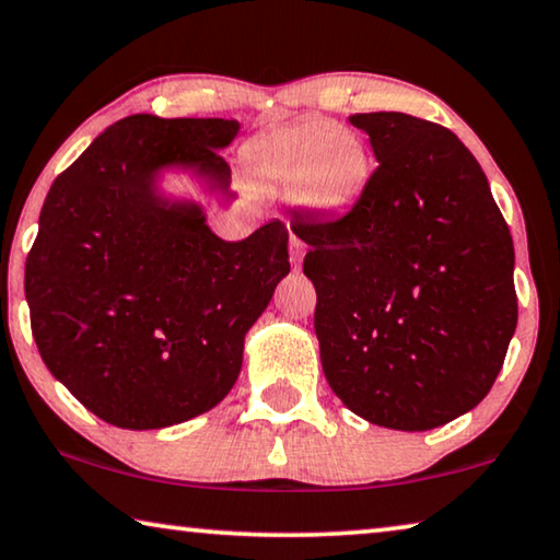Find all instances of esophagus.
Wrapping results in <instances>:
<instances>
[{
	"label": "esophagus",
	"mask_w": 560,
	"mask_h": 560,
	"mask_svg": "<svg viewBox=\"0 0 560 560\" xmlns=\"http://www.w3.org/2000/svg\"><path fill=\"white\" fill-rule=\"evenodd\" d=\"M289 252H291V264H294V269H299V264L306 254V244L301 242L296 234H291V238H289Z\"/></svg>",
	"instance_id": "esophagus-1"
}]
</instances>
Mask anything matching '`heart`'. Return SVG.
Wrapping results in <instances>:
<instances>
[{"instance_id": "1", "label": "heart", "mask_w": 560, "mask_h": 560, "mask_svg": "<svg viewBox=\"0 0 560 560\" xmlns=\"http://www.w3.org/2000/svg\"><path fill=\"white\" fill-rule=\"evenodd\" d=\"M244 162L266 191H291L312 214H339L366 189L369 149L357 131L331 121L271 127L244 147Z\"/></svg>"}]
</instances>
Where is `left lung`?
Masks as SVG:
<instances>
[{"mask_svg": "<svg viewBox=\"0 0 560 560\" xmlns=\"http://www.w3.org/2000/svg\"><path fill=\"white\" fill-rule=\"evenodd\" d=\"M378 166L339 219L291 224L308 244L328 386L361 419L429 431L491 392L518 322L513 238L481 164L441 124L349 117Z\"/></svg>", "mask_w": 560, "mask_h": 560, "instance_id": "1", "label": "left lung"}]
</instances>
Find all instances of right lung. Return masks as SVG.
<instances>
[{
    "label": "right lung",
    "mask_w": 560,
    "mask_h": 560,
    "mask_svg": "<svg viewBox=\"0 0 560 560\" xmlns=\"http://www.w3.org/2000/svg\"><path fill=\"white\" fill-rule=\"evenodd\" d=\"M236 135V119L131 114L44 199L24 269L32 334L51 376L106 423L166 429L214 408L291 269L279 219L224 242L197 201L159 189L179 168L234 199L219 152Z\"/></svg>",
    "instance_id": "right-lung-1"
}]
</instances>
